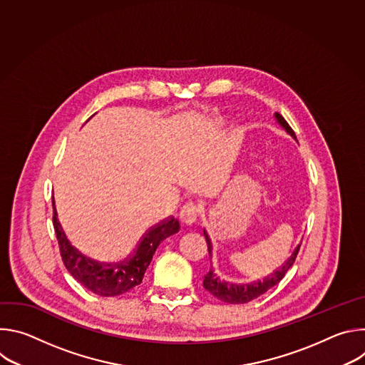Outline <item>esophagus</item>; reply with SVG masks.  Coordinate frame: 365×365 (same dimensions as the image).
<instances>
[{
  "label": "esophagus",
  "mask_w": 365,
  "mask_h": 365,
  "mask_svg": "<svg viewBox=\"0 0 365 365\" xmlns=\"http://www.w3.org/2000/svg\"><path fill=\"white\" fill-rule=\"evenodd\" d=\"M197 215H199V207H197L195 203L189 202V203H186V205L182 207L180 217H179V218H180V222H182V224H185V225H192V224L196 222Z\"/></svg>",
  "instance_id": "34e87169"
}]
</instances>
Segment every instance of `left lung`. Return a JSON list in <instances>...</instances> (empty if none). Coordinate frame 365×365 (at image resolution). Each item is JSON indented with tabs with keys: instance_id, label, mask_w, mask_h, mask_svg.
<instances>
[{
	"instance_id": "obj_1",
	"label": "left lung",
	"mask_w": 365,
	"mask_h": 365,
	"mask_svg": "<svg viewBox=\"0 0 365 365\" xmlns=\"http://www.w3.org/2000/svg\"><path fill=\"white\" fill-rule=\"evenodd\" d=\"M274 118L280 124V127L284 128L286 133L290 134L296 140L294 131L290 128V125L286 123V120L280 114H277V113L274 114ZM203 235H205L206 242H207V251H210V255L212 257V242H211V238H210V235H207V232L205 230H203ZM299 248H300V244L294 248V251L287 258V262L284 264H282V267H279L276 272H273L270 276H267L263 280H258V282H254V283H250V284H234V283L222 282L217 276V273H214V269H211L210 273H207L203 277V287L210 293H212L215 297H218L220 300L225 302V303H231V304L248 303V302L257 299L258 296H262L263 293H266L269 289L274 287L284 277L287 270L294 263L296 255L299 252Z\"/></svg>"
}]
</instances>
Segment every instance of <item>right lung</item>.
Returning a JSON list of instances; mask_svg holds the SVG:
<instances>
[{"instance_id": "1", "label": "right lung", "mask_w": 365, "mask_h": 365, "mask_svg": "<svg viewBox=\"0 0 365 365\" xmlns=\"http://www.w3.org/2000/svg\"><path fill=\"white\" fill-rule=\"evenodd\" d=\"M53 227L59 241V250L63 259V264L68 272L78 280L83 287L91 290L92 293L103 297H113L120 296L143 282L144 273L151 263V258L160 245L163 240L168 237L179 232L180 225L179 221L170 217L166 221H162L155 227L150 228L140 240L137 248L134 250L133 255L123 259L120 263L108 264V263H99L96 259H92L83 255L78 248H75L59 220L56 206L53 200Z\"/></svg>"}]
</instances>
